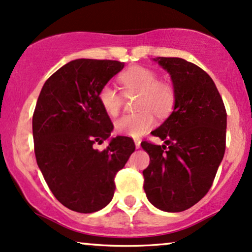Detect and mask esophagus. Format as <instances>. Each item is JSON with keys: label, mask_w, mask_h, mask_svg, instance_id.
<instances>
[{"label": "esophagus", "mask_w": 252, "mask_h": 252, "mask_svg": "<svg viewBox=\"0 0 252 252\" xmlns=\"http://www.w3.org/2000/svg\"><path fill=\"white\" fill-rule=\"evenodd\" d=\"M135 146H136V149H139V147H140V140L139 139H135Z\"/></svg>", "instance_id": "obj_1"}]
</instances>
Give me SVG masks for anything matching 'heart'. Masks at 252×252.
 <instances>
[{"instance_id": "obj_1", "label": "heart", "mask_w": 252, "mask_h": 252, "mask_svg": "<svg viewBox=\"0 0 252 252\" xmlns=\"http://www.w3.org/2000/svg\"><path fill=\"white\" fill-rule=\"evenodd\" d=\"M119 82L126 93L138 92L136 114L124 115L115 121V131L120 135L137 138L149 131L156 123L154 114L168 115L175 103V92L165 82L158 80L157 73L149 68L135 65L121 73ZM99 102L110 116L119 114L123 98L110 84H105L98 93Z\"/></svg>"}]
</instances>
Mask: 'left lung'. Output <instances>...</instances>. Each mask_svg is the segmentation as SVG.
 <instances>
[{"label":"left lung","mask_w":252,"mask_h":252,"mask_svg":"<svg viewBox=\"0 0 252 252\" xmlns=\"http://www.w3.org/2000/svg\"><path fill=\"white\" fill-rule=\"evenodd\" d=\"M153 61L170 75L175 103L152 131L165 144L142 143L150 156L143 170L144 190L157 209L182 212L212 186L226 149L227 114L216 84L199 66L180 58Z\"/></svg>","instance_id":"obj_1"}]
</instances>
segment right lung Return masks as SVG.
I'll return each mask as SVG.
<instances>
[{"instance_id":"1","label":"right lung","mask_w":252,"mask_h":252,"mask_svg":"<svg viewBox=\"0 0 252 252\" xmlns=\"http://www.w3.org/2000/svg\"><path fill=\"white\" fill-rule=\"evenodd\" d=\"M123 68V62L110 60H73L46 80L36 101V163L56 199L76 212L108 205L114 177L135 151L130 137H110L114 126L98 99L99 90ZM108 138L105 150L94 149Z\"/></svg>"}]
</instances>
